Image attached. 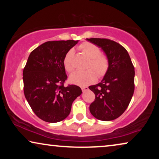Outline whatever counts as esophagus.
Returning <instances> with one entry per match:
<instances>
[{"label": "esophagus", "instance_id": "esophagus-1", "mask_svg": "<svg viewBox=\"0 0 159 159\" xmlns=\"http://www.w3.org/2000/svg\"><path fill=\"white\" fill-rule=\"evenodd\" d=\"M81 89H82V90L83 91V92H84V91L88 90V87H82Z\"/></svg>", "mask_w": 159, "mask_h": 159}]
</instances>
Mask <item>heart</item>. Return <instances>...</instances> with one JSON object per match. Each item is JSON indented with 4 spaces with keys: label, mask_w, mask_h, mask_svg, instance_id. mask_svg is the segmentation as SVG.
<instances>
[{
    "label": "heart",
    "mask_w": 159,
    "mask_h": 159,
    "mask_svg": "<svg viewBox=\"0 0 159 159\" xmlns=\"http://www.w3.org/2000/svg\"><path fill=\"white\" fill-rule=\"evenodd\" d=\"M78 49L90 58L88 63V69L84 71H77L69 77L71 83L80 86H86L95 82L97 75L99 78H102L107 74L110 66V61L106 54L100 53L99 48L93 43L84 42L78 46ZM74 50L70 49L67 51L64 56V69L67 72H72L75 69L72 62Z\"/></svg>",
    "instance_id": "1"
}]
</instances>
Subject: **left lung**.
<instances>
[{"mask_svg": "<svg viewBox=\"0 0 159 159\" xmlns=\"http://www.w3.org/2000/svg\"><path fill=\"white\" fill-rule=\"evenodd\" d=\"M87 40L101 47L110 61L103 80L89 87L95 95L90 111L99 120H114L125 111L131 101L134 90V67L127 50L119 43L106 38Z\"/></svg>", "mask_w": 159, "mask_h": 159, "instance_id": "8db88e82", "label": "left lung"}]
</instances>
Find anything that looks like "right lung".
<instances>
[{
	"label": "right lung",
	"mask_w": 159,
	"mask_h": 159,
	"mask_svg": "<svg viewBox=\"0 0 159 159\" xmlns=\"http://www.w3.org/2000/svg\"><path fill=\"white\" fill-rule=\"evenodd\" d=\"M78 40L48 41L33 50L23 70L24 93L37 116L50 123L69 116L73 101L81 95L75 84L64 86L67 75L63 61Z\"/></svg>",
	"instance_id": "add662e5"
}]
</instances>
